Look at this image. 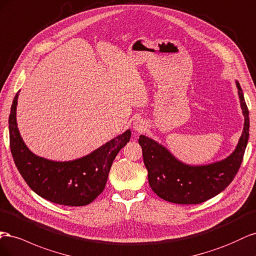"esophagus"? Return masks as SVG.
I'll use <instances>...</instances> for the list:
<instances>
[{
	"mask_svg": "<svg viewBox=\"0 0 256 256\" xmlns=\"http://www.w3.org/2000/svg\"><path fill=\"white\" fill-rule=\"evenodd\" d=\"M146 128H147V123H146L144 121H142L140 119H137L134 121L133 130H135V132L142 133V132H144V130H146Z\"/></svg>",
	"mask_w": 256,
	"mask_h": 256,
	"instance_id": "34e87169",
	"label": "esophagus"
}]
</instances>
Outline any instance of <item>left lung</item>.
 I'll use <instances>...</instances> for the list:
<instances>
[{
  "label": "left lung",
  "instance_id": "8db88e82",
  "mask_svg": "<svg viewBox=\"0 0 256 256\" xmlns=\"http://www.w3.org/2000/svg\"><path fill=\"white\" fill-rule=\"evenodd\" d=\"M240 106L244 116L242 134L236 149L226 158L207 165H188L174 158L164 146L140 135L144 163L148 170L150 188L164 200L192 205L212 198L235 178L244 160L249 140V110L239 82H236Z\"/></svg>",
  "mask_w": 256,
  "mask_h": 256
}]
</instances>
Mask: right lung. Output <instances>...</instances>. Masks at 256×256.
I'll use <instances>...</instances> for the list:
<instances>
[{
  "mask_svg": "<svg viewBox=\"0 0 256 256\" xmlns=\"http://www.w3.org/2000/svg\"><path fill=\"white\" fill-rule=\"evenodd\" d=\"M19 92L14 98L8 119L10 151L21 176L33 191L51 202L86 206L104 191L114 160L130 138V130L112 138L90 154L68 162L38 156L28 150L17 128Z\"/></svg>",
  "mask_w": 256,
  "mask_h": 256,
  "instance_id": "obj_1",
  "label": "right lung"
}]
</instances>
